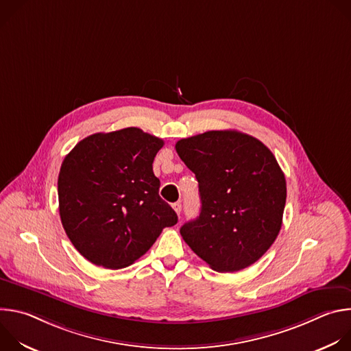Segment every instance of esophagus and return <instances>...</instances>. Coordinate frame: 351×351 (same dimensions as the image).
<instances>
[{"label": "esophagus", "mask_w": 351, "mask_h": 351, "mask_svg": "<svg viewBox=\"0 0 351 351\" xmlns=\"http://www.w3.org/2000/svg\"><path fill=\"white\" fill-rule=\"evenodd\" d=\"M172 208L175 210V213H176L178 215H180V211H182V204H180V203H173V204H172Z\"/></svg>", "instance_id": "obj_1"}]
</instances>
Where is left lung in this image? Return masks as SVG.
Segmentation results:
<instances>
[{
    "label": "left lung",
    "instance_id": "left-lung-1",
    "mask_svg": "<svg viewBox=\"0 0 351 351\" xmlns=\"http://www.w3.org/2000/svg\"><path fill=\"white\" fill-rule=\"evenodd\" d=\"M175 148L202 199L199 215L180 228L183 240L218 272L258 261L279 234L286 204V179L271 149L237 130H210Z\"/></svg>",
    "mask_w": 351,
    "mask_h": 351
}]
</instances>
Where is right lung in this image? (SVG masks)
Returning <instances> with one entry per match:
<instances>
[{"label": "right lung", "instance_id": "1", "mask_svg": "<svg viewBox=\"0 0 351 351\" xmlns=\"http://www.w3.org/2000/svg\"><path fill=\"white\" fill-rule=\"evenodd\" d=\"M164 140L126 128L95 133L65 157L58 176L60 217L77 252L110 269L144 256L178 222L160 197L153 162Z\"/></svg>", "mask_w": 351, "mask_h": 351}]
</instances>
